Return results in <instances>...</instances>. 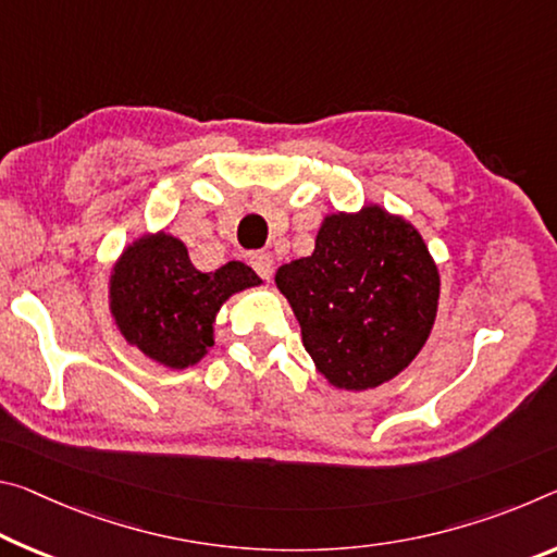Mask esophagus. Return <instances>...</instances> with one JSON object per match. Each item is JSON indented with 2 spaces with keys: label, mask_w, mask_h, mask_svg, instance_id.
Returning a JSON list of instances; mask_svg holds the SVG:
<instances>
[{
  "label": "esophagus",
  "mask_w": 557,
  "mask_h": 557,
  "mask_svg": "<svg viewBox=\"0 0 557 557\" xmlns=\"http://www.w3.org/2000/svg\"><path fill=\"white\" fill-rule=\"evenodd\" d=\"M250 264H252V270L258 272L262 280H270L272 277V270H275V260H272L270 252H252L250 255Z\"/></svg>",
  "instance_id": "esophagus-1"
}]
</instances>
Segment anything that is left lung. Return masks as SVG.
I'll list each match as a JSON object with an SVG mask.
<instances>
[{"label": "left lung", "mask_w": 557, "mask_h": 557, "mask_svg": "<svg viewBox=\"0 0 557 557\" xmlns=\"http://www.w3.org/2000/svg\"><path fill=\"white\" fill-rule=\"evenodd\" d=\"M275 285L317 372L344 392L399 376L434 330L441 295L421 233L376 202L326 213L314 252L277 268Z\"/></svg>", "instance_id": "obj_1"}]
</instances>
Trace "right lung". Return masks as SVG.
Instances as JSON below:
<instances>
[{
  "instance_id": "add662e5",
  "label": "right lung",
  "mask_w": 557,
  "mask_h": 557,
  "mask_svg": "<svg viewBox=\"0 0 557 557\" xmlns=\"http://www.w3.org/2000/svg\"><path fill=\"white\" fill-rule=\"evenodd\" d=\"M262 280L245 262L215 272L193 268L178 237L156 231L123 247L109 275V310L121 337L168 369H188L215 344V317L227 299Z\"/></svg>"
}]
</instances>
